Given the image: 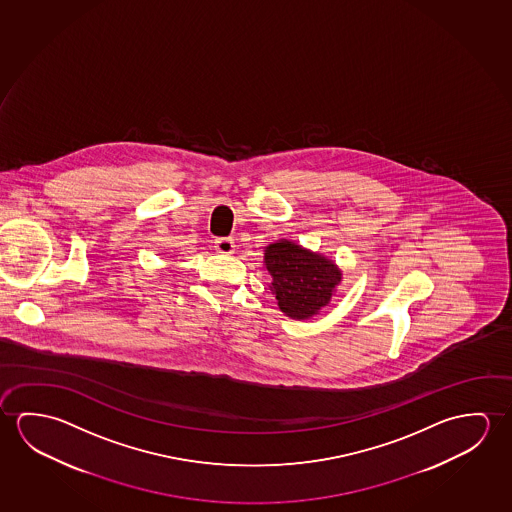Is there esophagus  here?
Here are the masks:
<instances>
[{
	"label": "esophagus",
	"mask_w": 512,
	"mask_h": 512,
	"mask_svg": "<svg viewBox=\"0 0 512 512\" xmlns=\"http://www.w3.org/2000/svg\"><path fill=\"white\" fill-rule=\"evenodd\" d=\"M213 244H215V249L222 252V254H233L235 252V242L231 238H217Z\"/></svg>",
	"instance_id": "obj_1"
}]
</instances>
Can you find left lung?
<instances>
[{"mask_svg": "<svg viewBox=\"0 0 512 512\" xmlns=\"http://www.w3.org/2000/svg\"><path fill=\"white\" fill-rule=\"evenodd\" d=\"M265 265L274 277L272 293L288 317L304 320L331 301L341 274L333 261L281 240L265 249Z\"/></svg>", "mask_w": 512, "mask_h": 512, "instance_id": "1", "label": "left lung"}]
</instances>
